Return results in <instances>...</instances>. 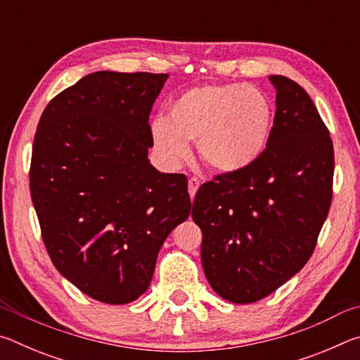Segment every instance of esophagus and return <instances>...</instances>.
Returning <instances> with one entry per match:
<instances>
[{
    "label": "esophagus",
    "instance_id": "1",
    "mask_svg": "<svg viewBox=\"0 0 360 360\" xmlns=\"http://www.w3.org/2000/svg\"><path fill=\"white\" fill-rule=\"evenodd\" d=\"M198 187H200V181L197 178L188 179V193H191V198L195 197V193H197Z\"/></svg>",
    "mask_w": 360,
    "mask_h": 360
}]
</instances>
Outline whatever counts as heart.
I'll list each match as a JSON object with an SVG mask.
<instances>
[{"label": "heart", "instance_id": "b5f03b06", "mask_svg": "<svg viewBox=\"0 0 360 360\" xmlns=\"http://www.w3.org/2000/svg\"><path fill=\"white\" fill-rule=\"evenodd\" d=\"M273 105L254 85L211 84L186 90L168 109L167 120L152 122L155 150L169 165L188 155V141L206 167L219 173L245 169L266 149Z\"/></svg>", "mask_w": 360, "mask_h": 360}]
</instances>
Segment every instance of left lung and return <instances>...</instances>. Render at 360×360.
<instances>
[{"instance_id": "8db88e82", "label": "left lung", "mask_w": 360, "mask_h": 360, "mask_svg": "<svg viewBox=\"0 0 360 360\" xmlns=\"http://www.w3.org/2000/svg\"><path fill=\"white\" fill-rule=\"evenodd\" d=\"M276 90L271 135L252 165L205 182L195 195L202 265L216 292L254 303L311 257L332 202L333 144L309 95L285 76Z\"/></svg>"}]
</instances>
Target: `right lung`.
<instances>
[{
    "mask_svg": "<svg viewBox=\"0 0 360 360\" xmlns=\"http://www.w3.org/2000/svg\"><path fill=\"white\" fill-rule=\"evenodd\" d=\"M168 75L98 71L46 106L30 191L52 264L109 304L148 290L157 255L191 214L184 174L150 165L149 114Z\"/></svg>",
    "mask_w": 360,
    "mask_h": 360,
    "instance_id": "1",
    "label": "right lung"
}]
</instances>
